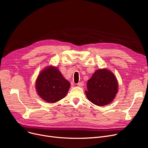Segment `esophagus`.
<instances>
[{
    "mask_svg": "<svg viewBox=\"0 0 148 148\" xmlns=\"http://www.w3.org/2000/svg\"><path fill=\"white\" fill-rule=\"evenodd\" d=\"M83 84H84V83L83 82H80L77 83V86H79L80 87H82V86H83Z\"/></svg>",
    "mask_w": 148,
    "mask_h": 148,
    "instance_id": "1",
    "label": "esophagus"
}]
</instances>
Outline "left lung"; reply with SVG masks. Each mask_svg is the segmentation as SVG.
<instances>
[{"label": "left lung", "instance_id": "left-lung-1", "mask_svg": "<svg viewBox=\"0 0 148 148\" xmlns=\"http://www.w3.org/2000/svg\"><path fill=\"white\" fill-rule=\"evenodd\" d=\"M118 82L114 75L106 69L95 72L87 83L85 91L88 99L97 106L110 103L118 92Z\"/></svg>", "mask_w": 148, "mask_h": 148}]
</instances>
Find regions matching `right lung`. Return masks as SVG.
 I'll return each mask as SVG.
<instances>
[{
  "label": "right lung",
  "mask_w": 148,
  "mask_h": 148,
  "mask_svg": "<svg viewBox=\"0 0 148 148\" xmlns=\"http://www.w3.org/2000/svg\"><path fill=\"white\" fill-rule=\"evenodd\" d=\"M35 86L39 96L46 102L54 103L65 97L70 83L57 68L49 66L38 75Z\"/></svg>",
  "instance_id": "obj_1"
}]
</instances>
